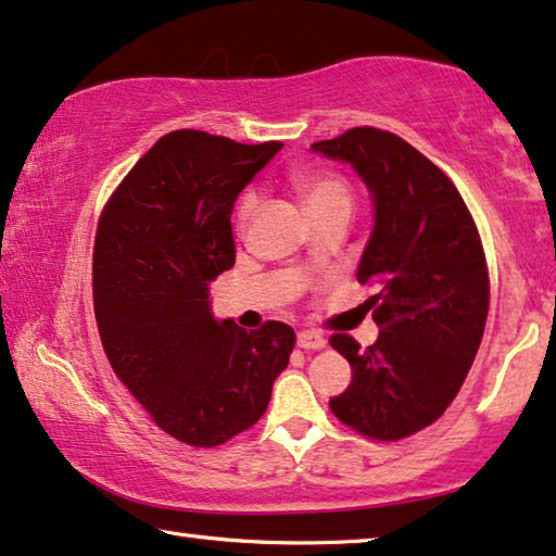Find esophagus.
<instances>
[{"label":"esophagus","instance_id":"esophagus-1","mask_svg":"<svg viewBox=\"0 0 556 556\" xmlns=\"http://www.w3.org/2000/svg\"><path fill=\"white\" fill-rule=\"evenodd\" d=\"M296 344L302 346V350H325L327 346V339L319 334V331H312V329H302L300 334H296Z\"/></svg>","mask_w":556,"mask_h":556}]
</instances>
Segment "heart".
Segmentation results:
<instances>
[{
  "instance_id": "obj_1",
  "label": "heart",
  "mask_w": 556,
  "mask_h": 556,
  "mask_svg": "<svg viewBox=\"0 0 556 556\" xmlns=\"http://www.w3.org/2000/svg\"><path fill=\"white\" fill-rule=\"evenodd\" d=\"M294 187L300 197L304 199L306 212L319 210V206H329L337 202L350 204V189L334 174H325V172H300L294 174ZM254 212V197H244L242 204H239L237 212V225L239 229L247 227Z\"/></svg>"
}]
</instances>
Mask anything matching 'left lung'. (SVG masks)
Returning a JSON list of instances; mask_svg holds the SVG:
<instances>
[{
  "label": "left lung",
  "mask_w": 556,
  "mask_h": 556,
  "mask_svg": "<svg viewBox=\"0 0 556 556\" xmlns=\"http://www.w3.org/2000/svg\"><path fill=\"white\" fill-rule=\"evenodd\" d=\"M312 152L350 164L375 206L357 279L379 289L367 302L379 337L367 350L329 339L352 364V384L329 407L394 442L442 417L475 362L490 309L482 239L450 177L392 131L357 127Z\"/></svg>",
  "instance_id": "obj_1"
}]
</instances>
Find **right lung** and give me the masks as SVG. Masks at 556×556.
<instances>
[{
  "label": "right lung",
  "instance_id": "right-lung-1",
  "mask_svg": "<svg viewBox=\"0 0 556 556\" xmlns=\"http://www.w3.org/2000/svg\"><path fill=\"white\" fill-rule=\"evenodd\" d=\"M279 149L172 131L99 219L92 281L106 359L156 427L192 446L250 429L292 354L289 325L247 331L210 302L212 281L235 267L237 197Z\"/></svg>",
  "mask_w": 556,
  "mask_h": 556
}]
</instances>
